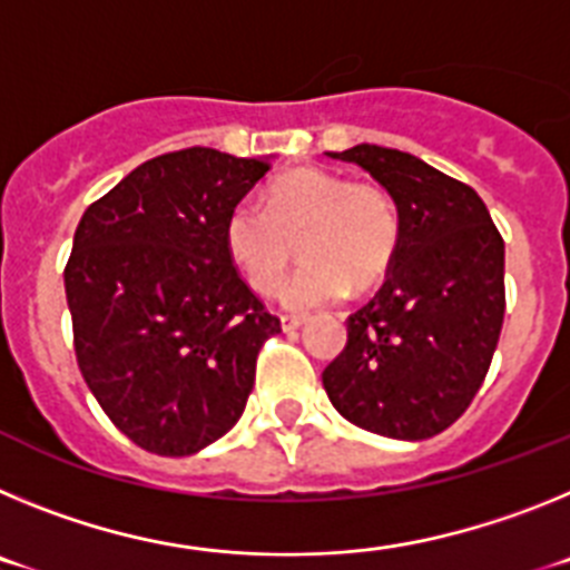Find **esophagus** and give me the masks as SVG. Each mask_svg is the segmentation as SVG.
Segmentation results:
<instances>
[{"instance_id":"esophagus-1","label":"esophagus","mask_w":570,"mask_h":570,"mask_svg":"<svg viewBox=\"0 0 570 570\" xmlns=\"http://www.w3.org/2000/svg\"><path fill=\"white\" fill-rule=\"evenodd\" d=\"M305 325V316L302 314H282V331H296Z\"/></svg>"}]
</instances>
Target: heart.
<instances>
[{
    "mask_svg": "<svg viewBox=\"0 0 570 570\" xmlns=\"http://www.w3.org/2000/svg\"><path fill=\"white\" fill-rule=\"evenodd\" d=\"M299 242L305 265L282 288L288 308H314L371 288L400 242L394 199L376 183H347L322 168L276 176L262 208L242 203L225 219V248L250 288L271 294L288 274Z\"/></svg>",
    "mask_w": 570,
    "mask_h": 570,
    "instance_id": "heart-1",
    "label": "heart"
}]
</instances>
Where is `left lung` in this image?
I'll return each mask as SVG.
<instances>
[{"instance_id": "1", "label": "left lung", "mask_w": 570, "mask_h": 570, "mask_svg": "<svg viewBox=\"0 0 570 570\" xmlns=\"http://www.w3.org/2000/svg\"><path fill=\"white\" fill-rule=\"evenodd\" d=\"M354 163L391 194L400 242L374 299L347 316V345L325 371L328 400L356 428L428 440L480 391L505 316V242L465 183L411 154L354 145Z\"/></svg>"}]
</instances>
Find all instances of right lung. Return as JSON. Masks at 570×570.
<instances>
[{
    "label": "right lung",
    "mask_w": 570,
    "mask_h": 570,
    "mask_svg": "<svg viewBox=\"0 0 570 570\" xmlns=\"http://www.w3.org/2000/svg\"><path fill=\"white\" fill-rule=\"evenodd\" d=\"M268 170V159L174 150L79 219L65 265L79 371L150 454L188 456L228 434L259 347L282 331L225 248V219Z\"/></svg>",
    "instance_id": "right-lung-1"
}]
</instances>
